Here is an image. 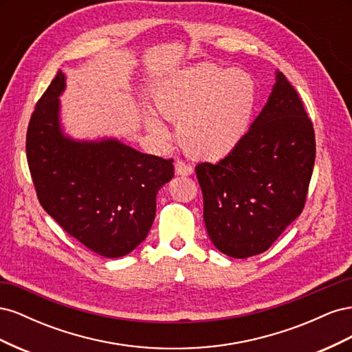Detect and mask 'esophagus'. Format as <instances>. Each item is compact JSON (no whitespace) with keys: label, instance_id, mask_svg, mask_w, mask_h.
<instances>
[{"label":"esophagus","instance_id":"esophagus-1","mask_svg":"<svg viewBox=\"0 0 352 352\" xmlns=\"http://www.w3.org/2000/svg\"><path fill=\"white\" fill-rule=\"evenodd\" d=\"M175 172H176V175H180V176H189L194 173V168H192V166H189L185 162H182V160H177L175 164Z\"/></svg>","mask_w":352,"mask_h":352}]
</instances>
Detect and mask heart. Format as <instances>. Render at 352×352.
<instances>
[{"label":"heart","mask_w":352,"mask_h":352,"mask_svg":"<svg viewBox=\"0 0 352 352\" xmlns=\"http://www.w3.org/2000/svg\"><path fill=\"white\" fill-rule=\"evenodd\" d=\"M155 107L167 120L177 122V138L195 158L219 160L247 135L255 109V83L247 72L199 65L167 80L155 95ZM146 127L168 140L167 127L154 114Z\"/></svg>","instance_id":"b5f03b06"}]
</instances>
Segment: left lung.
I'll return each instance as SVG.
<instances>
[{"label":"left lung","instance_id":"8db88e82","mask_svg":"<svg viewBox=\"0 0 352 352\" xmlns=\"http://www.w3.org/2000/svg\"><path fill=\"white\" fill-rule=\"evenodd\" d=\"M316 158L313 123L282 72L241 144L219 163H199L204 221L233 258L267 251L301 214Z\"/></svg>","mask_w":352,"mask_h":352}]
</instances>
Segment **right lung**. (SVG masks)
<instances>
[{"mask_svg":"<svg viewBox=\"0 0 352 352\" xmlns=\"http://www.w3.org/2000/svg\"><path fill=\"white\" fill-rule=\"evenodd\" d=\"M58 70L32 113L26 157L48 214L88 250L107 258L133 251L150 232L158 189L175 175L173 158L144 154L117 140L74 141L63 133Z\"/></svg>","mask_w":352,"mask_h":352,"instance_id":"right-lung-1","label":"right lung"}]
</instances>
